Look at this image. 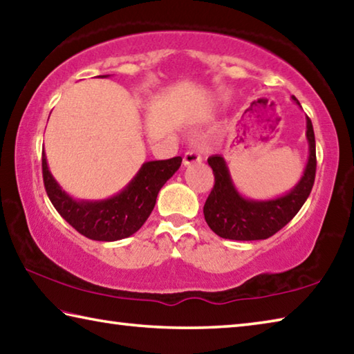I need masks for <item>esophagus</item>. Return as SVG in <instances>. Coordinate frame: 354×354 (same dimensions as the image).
I'll use <instances>...</instances> for the list:
<instances>
[{"label":"esophagus","instance_id":"obj_1","mask_svg":"<svg viewBox=\"0 0 354 354\" xmlns=\"http://www.w3.org/2000/svg\"><path fill=\"white\" fill-rule=\"evenodd\" d=\"M201 160H203V158H201V155H199L198 151L190 150V151H185V153H184V158H183L184 165L198 164V162H201Z\"/></svg>","mask_w":354,"mask_h":354}]
</instances>
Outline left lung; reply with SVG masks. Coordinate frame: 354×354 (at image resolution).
<instances>
[{
    "label": "left lung",
    "mask_w": 354,
    "mask_h": 354,
    "mask_svg": "<svg viewBox=\"0 0 354 354\" xmlns=\"http://www.w3.org/2000/svg\"><path fill=\"white\" fill-rule=\"evenodd\" d=\"M292 99L300 105L297 99ZM306 139L310 145V156L304 176L286 195L268 201H254L241 196L229 175L224 158L220 155L210 156L207 162L214 170L215 184L209 198L205 199L203 210L209 227L221 239L236 241L266 240L285 227L310 196L316 178V139L308 115Z\"/></svg>",
    "instance_id": "1"
}]
</instances>
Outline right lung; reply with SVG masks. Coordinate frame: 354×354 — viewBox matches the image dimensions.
<instances>
[{
  "instance_id": "right-lung-1",
  "label": "right lung",
  "mask_w": 354,
  "mask_h": 354,
  "mask_svg": "<svg viewBox=\"0 0 354 354\" xmlns=\"http://www.w3.org/2000/svg\"><path fill=\"white\" fill-rule=\"evenodd\" d=\"M181 162V156L150 160L140 167L120 194L102 201H75L57 184L48 169L44 151L41 155L43 183L50 203L77 232L95 241H115L138 232L155 207L159 190Z\"/></svg>"
}]
</instances>
